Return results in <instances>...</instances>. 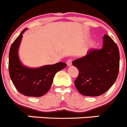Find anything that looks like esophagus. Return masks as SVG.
<instances>
[{
  "instance_id": "34e87169",
  "label": "esophagus",
  "mask_w": 127,
  "mask_h": 127,
  "mask_svg": "<svg viewBox=\"0 0 127 127\" xmlns=\"http://www.w3.org/2000/svg\"><path fill=\"white\" fill-rule=\"evenodd\" d=\"M72 64V59H68V60L67 61V66H68V67L71 66Z\"/></svg>"
}]
</instances>
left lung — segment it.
<instances>
[{
	"instance_id": "left-lung-1",
	"label": "left lung",
	"mask_w": 127,
	"mask_h": 127,
	"mask_svg": "<svg viewBox=\"0 0 127 127\" xmlns=\"http://www.w3.org/2000/svg\"><path fill=\"white\" fill-rule=\"evenodd\" d=\"M72 64L79 70L74 81L78 91L84 96H101L117 80L119 50L111 37L104 34L101 49H90L86 55L74 60Z\"/></svg>"
}]
</instances>
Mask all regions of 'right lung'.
<instances>
[{
    "label": "right lung",
    "mask_w": 127,
    "mask_h": 127,
    "mask_svg": "<svg viewBox=\"0 0 127 127\" xmlns=\"http://www.w3.org/2000/svg\"><path fill=\"white\" fill-rule=\"evenodd\" d=\"M23 30L10 46L9 55V71L14 86L22 95L31 97H40L45 95L52 84L55 75L67 66L65 63L59 62L38 68H30L23 65L18 55V50Z\"/></svg>",
    "instance_id": "right-lung-1"
}]
</instances>
